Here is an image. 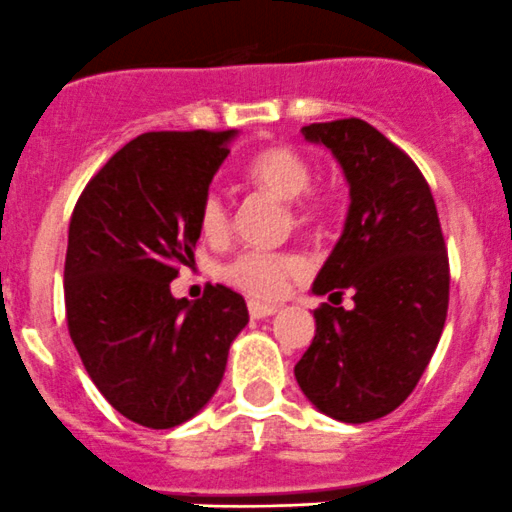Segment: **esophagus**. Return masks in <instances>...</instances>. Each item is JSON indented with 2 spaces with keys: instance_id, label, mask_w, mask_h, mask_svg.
Wrapping results in <instances>:
<instances>
[{
  "instance_id": "esophagus-1",
  "label": "esophagus",
  "mask_w": 512,
  "mask_h": 512,
  "mask_svg": "<svg viewBox=\"0 0 512 512\" xmlns=\"http://www.w3.org/2000/svg\"><path fill=\"white\" fill-rule=\"evenodd\" d=\"M276 311H278V306H273V303L249 301V316L251 318H266V316H273Z\"/></svg>"
}]
</instances>
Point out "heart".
I'll use <instances>...</instances> for the list:
<instances>
[{
    "mask_svg": "<svg viewBox=\"0 0 512 512\" xmlns=\"http://www.w3.org/2000/svg\"><path fill=\"white\" fill-rule=\"evenodd\" d=\"M246 179L276 199L288 201L291 224L298 231H311L326 221L331 201L311 189L313 166L288 146H268L246 164ZM201 234L209 241L226 239L231 229V209L219 191H209L199 206ZM301 258L286 251H241L221 266V278L254 298H276L288 281L301 271Z\"/></svg>",
    "mask_w": 512,
    "mask_h": 512,
    "instance_id": "b5f03b06",
    "label": "heart"
}]
</instances>
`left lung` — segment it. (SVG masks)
<instances>
[{
    "label": "left lung",
    "instance_id": "obj_1",
    "mask_svg": "<svg viewBox=\"0 0 512 512\" xmlns=\"http://www.w3.org/2000/svg\"><path fill=\"white\" fill-rule=\"evenodd\" d=\"M328 146L351 186V209L313 293L356 306L321 303L316 336L293 373L308 401L343 423L396 411L433 358L448 316L450 266L438 209L416 161L368 121L303 126Z\"/></svg>",
    "mask_w": 512,
    "mask_h": 512
}]
</instances>
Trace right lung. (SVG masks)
<instances>
[{
  "label": "right lung",
  "mask_w": 512,
  "mask_h": 512,
  "mask_svg": "<svg viewBox=\"0 0 512 512\" xmlns=\"http://www.w3.org/2000/svg\"><path fill=\"white\" fill-rule=\"evenodd\" d=\"M236 131H146L84 186L64 261L67 328L86 373L124 418L174 428L209 403L249 323L241 293L199 301L169 283L194 258L199 206Z\"/></svg>",
  "instance_id": "add662e5"
}]
</instances>
